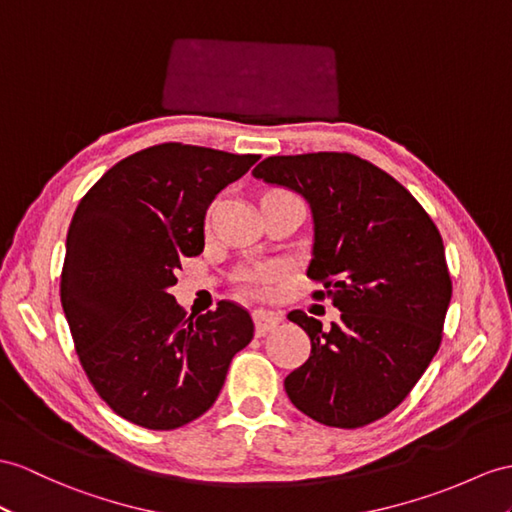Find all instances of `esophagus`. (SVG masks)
I'll return each mask as SVG.
<instances>
[{
    "instance_id": "esophagus-1",
    "label": "esophagus",
    "mask_w": 512,
    "mask_h": 512,
    "mask_svg": "<svg viewBox=\"0 0 512 512\" xmlns=\"http://www.w3.org/2000/svg\"><path fill=\"white\" fill-rule=\"evenodd\" d=\"M282 321L280 313H271V310H254V323H256V334L265 336Z\"/></svg>"
}]
</instances>
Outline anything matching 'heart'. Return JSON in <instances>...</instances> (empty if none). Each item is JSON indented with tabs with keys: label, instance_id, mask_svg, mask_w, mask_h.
Here are the masks:
<instances>
[{
	"label": "heart",
	"instance_id": "b5f03b06",
	"mask_svg": "<svg viewBox=\"0 0 512 512\" xmlns=\"http://www.w3.org/2000/svg\"><path fill=\"white\" fill-rule=\"evenodd\" d=\"M282 278V267L267 265L249 273L243 278V289L252 295H265L269 293V286Z\"/></svg>",
	"mask_w": 512,
	"mask_h": 512
}]
</instances>
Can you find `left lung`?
<instances>
[{"instance_id": "left-lung-1", "label": "left lung", "mask_w": 512, "mask_h": 512, "mask_svg": "<svg viewBox=\"0 0 512 512\" xmlns=\"http://www.w3.org/2000/svg\"><path fill=\"white\" fill-rule=\"evenodd\" d=\"M252 173L310 204L306 276L341 310L330 328L289 313L310 356L286 376V395L323 426L363 428L404 402L441 345L452 278L439 228L400 182L354 154L269 156Z\"/></svg>"}]
</instances>
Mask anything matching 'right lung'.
<instances>
[{"mask_svg": "<svg viewBox=\"0 0 512 512\" xmlns=\"http://www.w3.org/2000/svg\"><path fill=\"white\" fill-rule=\"evenodd\" d=\"M260 156L162 143L117 162L82 197L67 234L60 302L99 397L147 430H176L215 404L254 321L234 302L197 319L169 293L204 252L221 189Z\"/></svg>", "mask_w": 512, "mask_h": 512, "instance_id": "add662e5", "label": "right lung"}]
</instances>
